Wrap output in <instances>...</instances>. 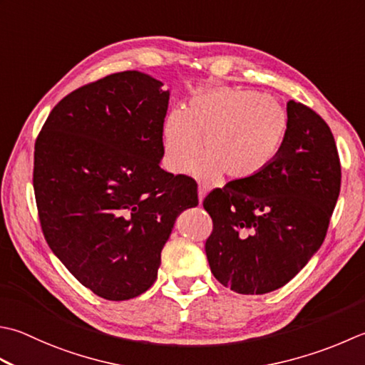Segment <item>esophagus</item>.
Masks as SVG:
<instances>
[{
  "mask_svg": "<svg viewBox=\"0 0 365 365\" xmlns=\"http://www.w3.org/2000/svg\"><path fill=\"white\" fill-rule=\"evenodd\" d=\"M207 195V188L202 187V185H199L197 187V197H199V202H202V199L205 197Z\"/></svg>",
  "mask_w": 365,
  "mask_h": 365,
  "instance_id": "esophagus-1",
  "label": "esophagus"
}]
</instances>
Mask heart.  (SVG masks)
<instances>
[{"instance_id": "b5f03b06", "label": "heart", "mask_w": 365, "mask_h": 365, "mask_svg": "<svg viewBox=\"0 0 365 365\" xmlns=\"http://www.w3.org/2000/svg\"><path fill=\"white\" fill-rule=\"evenodd\" d=\"M289 130L284 107L259 91H213L173 112L164 126V163L185 173L196 158V174L215 178L223 173L235 182L259 175L280 155Z\"/></svg>"}]
</instances>
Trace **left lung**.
<instances>
[{"mask_svg": "<svg viewBox=\"0 0 365 365\" xmlns=\"http://www.w3.org/2000/svg\"><path fill=\"white\" fill-rule=\"evenodd\" d=\"M280 155L245 182L204 199L213 221L205 255L213 277L239 294H266L294 278L323 245L337 204L341 168L331 128L289 101Z\"/></svg>", "mask_w": 365, "mask_h": 365, "instance_id": "left-lung-1", "label": "left lung"}]
</instances>
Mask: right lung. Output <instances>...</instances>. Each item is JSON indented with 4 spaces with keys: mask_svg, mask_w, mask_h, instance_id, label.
<instances>
[{
    "mask_svg": "<svg viewBox=\"0 0 365 365\" xmlns=\"http://www.w3.org/2000/svg\"><path fill=\"white\" fill-rule=\"evenodd\" d=\"M123 71L69 93L34 144L42 232L66 269L107 301L156 280L178 213L197 205L191 177L160 168L169 91Z\"/></svg>",
    "mask_w": 365,
    "mask_h": 365,
    "instance_id": "right-lung-1",
    "label": "right lung"
}]
</instances>
